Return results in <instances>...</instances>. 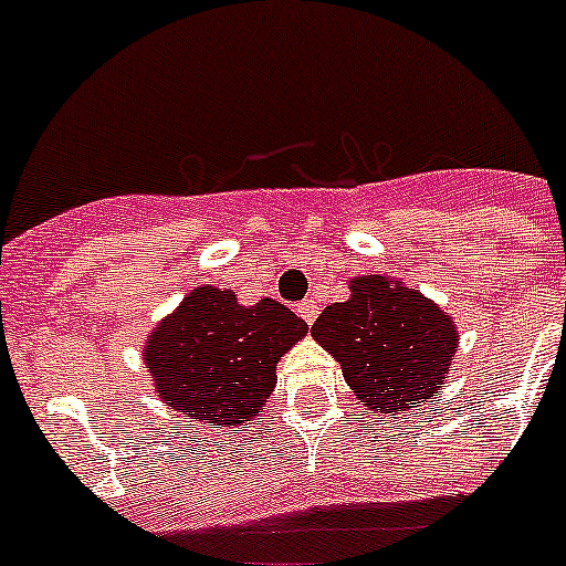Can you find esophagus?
<instances>
[{"label":"esophagus","instance_id":"1","mask_svg":"<svg viewBox=\"0 0 566 566\" xmlns=\"http://www.w3.org/2000/svg\"><path fill=\"white\" fill-rule=\"evenodd\" d=\"M297 314L303 319H306L308 326H312L314 319H317V314H319V306H317V303H314V300H303V303H300V306H297Z\"/></svg>","mask_w":566,"mask_h":566}]
</instances>
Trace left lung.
<instances>
[{
  "instance_id": "1",
  "label": "left lung",
  "mask_w": 566,
  "mask_h": 566,
  "mask_svg": "<svg viewBox=\"0 0 566 566\" xmlns=\"http://www.w3.org/2000/svg\"><path fill=\"white\" fill-rule=\"evenodd\" d=\"M312 337L343 365L354 397L368 411L391 417L437 397L457 354L451 317L377 274L354 280L352 297L326 306Z\"/></svg>"
}]
</instances>
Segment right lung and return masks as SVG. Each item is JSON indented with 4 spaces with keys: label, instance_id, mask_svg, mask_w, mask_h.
<instances>
[{
    "label": "right lung",
    "instance_id": "1",
    "mask_svg": "<svg viewBox=\"0 0 566 566\" xmlns=\"http://www.w3.org/2000/svg\"><path fill=\"white\" fill-rule=\"evenodd\" d=\"M306 332L277 300L240 306L232 292L201 286L155 328L144 359L169 408L192 422L240 424L263 411L277 359Z\"/></svg>",
    "mask_w": 566,
    "mask_h": 566
}]
</instances>
